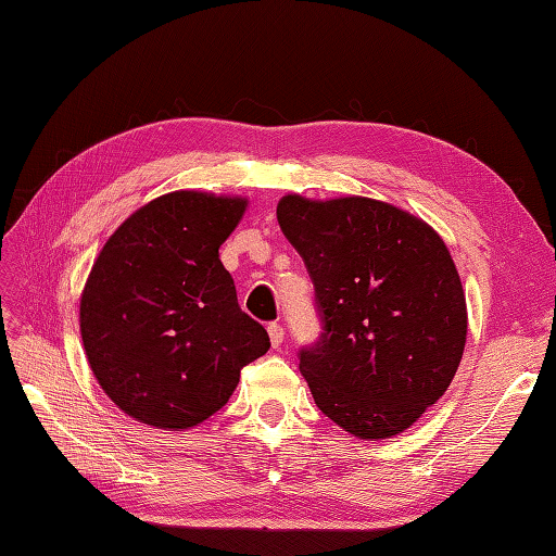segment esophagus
<instances>
[{
	"label": "esophagus",
	"instance_id": "1",
	"mask_svg": "<svg viewBox=\"0 0 556 556\" xmlns=\"http://www.w3.org/2000/svg\"><path fill=\"white\" fill-rule=\"evenodd\" d=\"M267 333H269V343H273V348H281L283 343V326L273 321L267 326Z\"/></svg>",
	"mask_w": 556,
	"mask_h": 556
}]
</instances>
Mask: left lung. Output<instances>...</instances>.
<instances>
[{
  "mask_svg": "<svg viewBox=\"0 0 556 556\" xmlns=\"http://www.w3.org/2000/svg\"><path fill=\"white\" fill-rule=\"evenodd\" d=\"M283 237L315 283L321 333L301 371L326 418L388 439L446 392L467 336L463 283L430 225L366 197L277 206Z\"/></svg>",
  "mask_w": 556,
  "mask_h": 556,
  "instance_id": "obj_1",
  "label": "left lung"
}]
</instances>
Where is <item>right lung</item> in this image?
Segmentation results:
<instances>
[{
    "mask_svg": "<svg viewBox=\"0 0 556 556\" xmlns=\"http://www.w3.org/2000/svg\"><path fill=\"white\" fill-rule=\"evenodd\" d=\"M247 199L170 192L108 239L81 293L84 350L105 394L131 418L188 430L230 400L269 336L241 312L218 249Z\"/></svg>",
    "mask_w": 556,
    "mask_h": 556,
    "instance_id": "obj_1",
    "label": "right lung"
}]
</instances>
